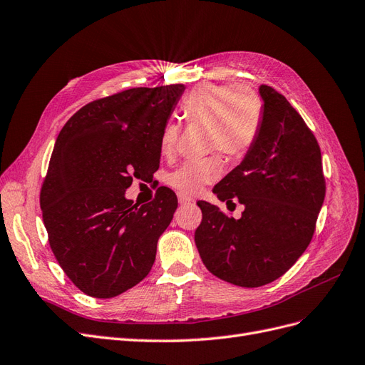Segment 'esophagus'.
<instances>
[{
	"label": "esophagus",
	"mask_w": 365,
	"mask_h": 365,
	"mask_svg": "<svg viewBox=\"0 0 365 365\" xmlns=\"http://www.w3.org/2000/svg\"><path fill=\"white\" fill-rule=\"evenodd\" d=\"M178 202H180L181 205H185V204H190V202H193V199H192V197H188V196H185L184 193H178Z\"/></svg>",
	"instance_id": "34e87169"
}]
</instances>
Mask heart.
Masks as SVG:
<instances>
[{
	"label": "heart",
	"instance_id": "obj_1",
	"mask_svg": "<svg viewBox=\"0 0 365 365\" xmlns=\"http://www.w3.org/2000/svg\"><path fill=\"white\" fill-rule=\"evenodd\" d=\"M181 113L188 122H202L210 127V148L231 157L245 155L254 146L262 123V103L255 91L234 84H200L185 98ZM178 127L168 123L160 135L163 155L173 154ZM222 160L185 161L169 175V184L184 195H196L205 184L222 175Z\"/></svg>",
	"mask_w": 365,
	"mask_h": 365
}]
</instances>
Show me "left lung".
Wrapping results in <instances>:
<instances>
[{"instance_id": "8db88e82", "label": "left lung", "mask_w": 365, "mask_h": 365, "mask_svg": "<svg viewBox=\"0 0 365 365\" xmlns=\"http://www.w3.org/2000/svg\"><path fill=\"white\" fill-rule=\"evenodd\" d=\"M262 123L243 161L212 188L222 202L245 205L240 219L199 200L195 242L205 267L240 287L282 276L305 252L324 200L316 137L285 96L259 86Z\"/></svg>"}]
</instances>
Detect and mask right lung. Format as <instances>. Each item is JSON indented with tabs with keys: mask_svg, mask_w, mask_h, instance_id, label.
Here are the masks:
<instances>
[{
	"mask_svg": "<svg viewBox=\"0 0 365 365\" xmlns=\"http://www.w3.org/2000/svg\"><path fill=\"white\" fill-rule=\"evenodd\" d=\"M185 87H135L96 99L61 128L41 190L49 246L68 278L98 299L139 284L178 199L161 188L142 207L125 197L133 178L160 166V135Z\"/></svg>",
	"mask_w": 365,
	"mask_h": 365,
	"instance_id": "right-lung-1",
	"label": "right lung"
}]
</instances>
